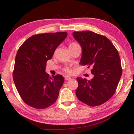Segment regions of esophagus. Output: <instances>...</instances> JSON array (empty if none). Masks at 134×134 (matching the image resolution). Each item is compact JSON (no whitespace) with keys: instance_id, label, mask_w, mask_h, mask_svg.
<instances>
[{"instance_id":"obj_1","label":"esophagus","mask_w":134,"mask_h":134,"mask_svg":"<svg viewBox=\"0 0 134 134\" xmlns=\"http://www.w3.org/2000/svg\"><path fill=\"white\" fill-rule=\"evenodd\" d=\"M64 79H65V80H70V79H71V77L68 76H64Z\"/></svg>"}]
</instances>
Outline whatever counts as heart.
<instances>
[{"label": "heart", "mask_w": 134, "mask_h": 134, "mask_svg": "<svg viewBox=\"0 0 134 134\" xmlns=\"http://www.w3.org/2000/svg\"><path fill=\"white\" fill-rule=\"evenodd\" d=\"M78 45V44H76V43H75V42H72L70 45V46H73V45ZM63 70H64V71L65 72H67V73H69V74L71 73V69H70V68L68 67H65L64 69H63Z\"/></svg>", "instance_id": "1"}]
</instances>
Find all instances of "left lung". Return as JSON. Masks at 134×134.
<instances>
[{
  "instance_id": "obj_1",
  "label": "left lung",
  "mask_w": 134,
  "mask_h": 134,
  "mask_svg": "<svg viewBox=\"0 0 134 134\" xmlns=\"http://www.w3.org/2000/svg\"><path fill=\"white\" fill-rule=\"evenodd\" d=\"M74 38L82 48L80 64L92 67L90 80L77 77L76 94L90 106L100 105L114 94L122 76L118 51L108 38L90 31L74 32Z\"/></svg>"
}]
</instances>
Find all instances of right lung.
Here are the masks:
<instances>
[{"label":"right lung","instance_id":"add662e5","mask_svg":"<svg viewBox=\"0 0 134 134\" xmlns=\"http://www.w3.org/2000/svg\"><path fill=\"white\" fill-rule=\"evenodd\" d=\"M67 36L66 32L32 36L19 47L15 58L13 79L20 96L27 105L42 109L55 102L64 83L60 74L45 72L47 62Z\"/></svg>","mask_w":134,"mask_h":134}]
</instances>
